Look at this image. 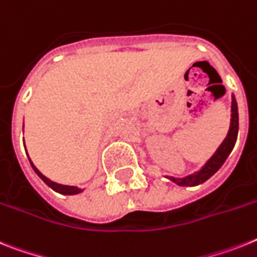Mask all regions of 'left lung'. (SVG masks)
<instances>
[{"instance_id": "obj_1", "label": "left lung", "mask_w": 257, "mask_h": 257, "mask_svg": "<svg viewBox=\"0 0 257 257\" xmlns=\"http://www.w3.org/2000/svg\"><path fill=\"white\" fill-rule=\"evenodd\" d=\"M237 129H239V114H237V104L235 97H232V103H231V125L228 135L222 143V145L218 148L215 154L212 156L204 165L201 172L194 173L191 176H187L185 178H173L170 177L173 182H176L179 186H197L201 185L204 181H207L211 176H214L218 172L220 166L224 164L227 157L230 156L231 150L233 149V145L236 143L237 137Z\"/></svg>"}]
</instances>
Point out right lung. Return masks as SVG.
Listing matches in <instances>:
<instances>
[{
  "label": "right lung",
  "instance_id": "1",
  "mask_svg": "<svg viewBox=\"0 0 257 257\" xmlns=\"http://www.w3.org/2000/svg\"><path fill=\"white\" fill-rule=\"evenodd\" d=\"M29 161H30V158H29ZM31 166H33V169H34V172L38 174L39 178L43 181V182L47 185V186H50L53 190H55V191H58V193L60 194H64V195H74V194H79L81 191V189H78V187L75 186H66V185H59V183H55L53 182V181H50L47 177H45L43 174H42L41 172H39L38 169L35 168L34 165H33V162L30 161Z\"/></svg>",
  "mask_w": 257,
  "mask_h": 257
}]
</instances>
